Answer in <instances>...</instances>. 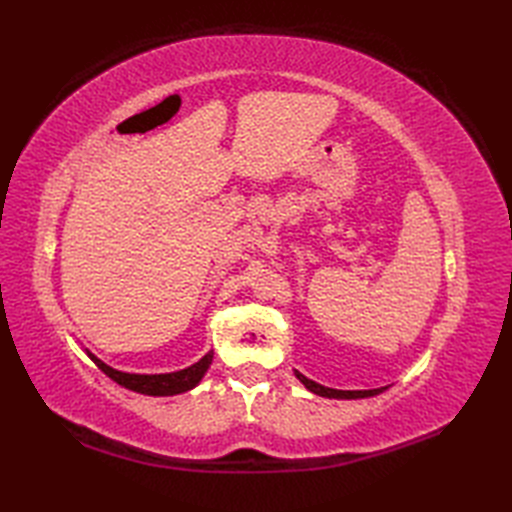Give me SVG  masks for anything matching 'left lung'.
Listing matches in <instances>:
<instances>
[{"instance_id": "8db88e82", "label": "left lung", "mask_w": 512, "mask_h": 512, "mask_svg": "<svg viewBox=\"0 0 512 512\" xmlns=\"http://www.w3.org/2000/svg\"><path fill=\"white\" fill-rule=\"evenodd\" d=\"M294 376H297L305 384V389L309 393L320 395V397H329V399H363V397H374V395H380L382 391H386V386H380V389H371V391H337V389H329V386H322L314 380L305 378L297 369H294Z\"/></svg>"}]
</instances>
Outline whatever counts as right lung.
I'll return each mask as SVG.
<instances>
[{
	"instance_id": "1",
	"label": "right lung",
	"mask_w": 512,
	"mask_h": 512,
	"mask_svg": "<svg viewBox=\"0 0 512 512\" xmlns=\"http://www.w3.org/2000/svg\"><path fill=\"white\" fill-rule=\"evenodd\" d=\"M85 352L108 378L115 380L121 386H126V389H130L134 393H143V395H151V397L179 395V393L194 389V386L203 380L207 369L213 363V352H207L198 363L185 367V369H179V371H170V374H128V371H119V369H113L111 365H106L89 350H85Z\"/></svg>"
}]
</instances>
